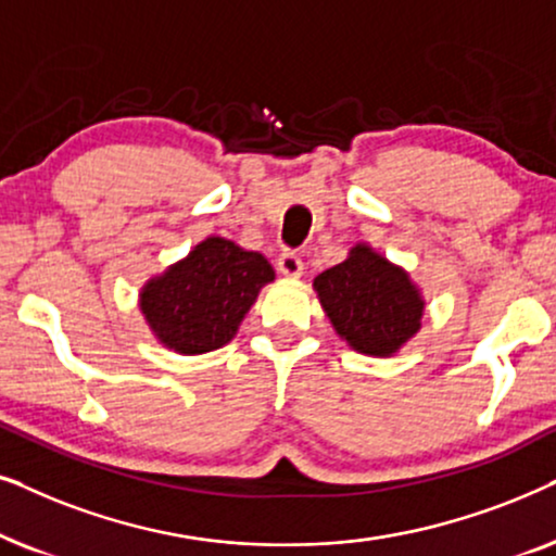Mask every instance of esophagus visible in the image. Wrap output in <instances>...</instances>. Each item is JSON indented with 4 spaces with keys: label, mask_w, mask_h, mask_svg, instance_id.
Wrapping results in <instances>:
<instances>
[{
    "label": "esophagus",
    "mask_w": 556,
    "mask_h": 556,
    "mask_svg": "<svg viewBox=\"0 0 556 556\" xmlns=\"http://www.w3.org/2000/svg\"><path fill=\"white\" fill-rule=\"evenodd\" d=\"M277 269L285 274V277H300L302 274V258L294 254V251L285 249L277 258Z\"/></svg>",
    "instance_id": "1"
}]
</instances>
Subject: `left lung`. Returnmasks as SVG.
Returning a JSON list of instances; mask_svg holds the SVG:
<instances>
[{"label":"left lung","mask_w":556,"mask_h":556,"mask_svg":"<svg viewBox=\"0 0 556 556\" xmlns=\"http://www.w3.org/2000/svg\"><path fill=\"white\" fill-rule=\"evenodd\" d=\"M315 290L338 336L361 353L391 355L419 330L425 302L409 277L368 247L317 274Z\"/></svg>","instance_id":"8db88e82"}]
</instances>
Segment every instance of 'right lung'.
I'll return each instance as SVG.
<instances>
[{
  "label": "right lung",
  "instance_id": "right-lung-1",
  "mask_svg": "<svg viewBox=\"0 0 556 556\" xmlns=\"http://www.w3.org/2000/svg\"><path fill=\"white\" fill-rule=\"evenodd\" d=\"M274 279L269 262L233 241L205 239L142 292V313L162 343L180 353H205L226 345Z\"/></svg>",
  "mask_w": 556,
  "mask_h": 556
}]
</instances>
